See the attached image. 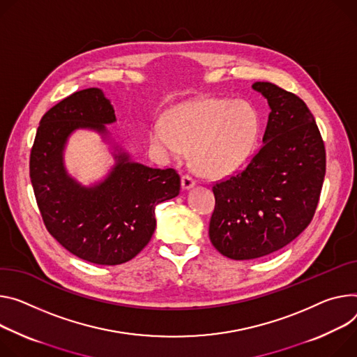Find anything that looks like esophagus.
I'll list each match as a JSON object with an SVG mask.
<instances>
[{
    "mask_svg": "<svg viewBox=\"0 0 357 357\" xmlns=\"http://www.w3.org/2000/svg\"><path fill=\"white\" fill-rule=\"evenodd\" d=\"M195 179H193L192 176H189V175H183L182 178H181V186H182V189L183 190H188V189H190V188H193L195 186Z\"/></svg>",
    "mask_w": 357,
    "mask_h": 357,
    "instance_id": "esophagus-1",
    "label": "esophagus"
}]
</instances>
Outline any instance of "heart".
Listing matches in <instances>:
<instances>
[{
	"label": "heart",
	"instance_id": "1",
	"mask_svg": "<svg viewBox=\"0 0 357 357\" xmlns=\"http://www.w3.org/2000/svg\"><path fill=\"white\" fill-rule=\"evenodd\" d=\"M259 135V115L243 101L204 98L176 107L152 126L151 144L167 156L192 149L195 168L209 178L235 174L249 159Z\"/></svg>",
	"mask_w": 357,
	"mask_h": 357
}]
</instances>
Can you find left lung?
I'll use <instances>...</instances> for the list:
<instances>
[{"instance_id":"8db88e82","label":"left lung","mask_w":357,"mask_h":357,"mask_svg":"<svg viewBox=\"0 0 357 357\" xmlns=\"http://www.w3.org/2000/svg\"><path fill=\"white\" fill-rule=\"evenodd\" d=\"M271 108L264 145L236 176L216 183L209 222L223 256L249 261L276 252L310 223L326 172V152L306 104L272 82H255Z\"/></svg>"}]
</instances>
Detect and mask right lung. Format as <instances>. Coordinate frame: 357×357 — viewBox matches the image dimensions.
Wrapping results in <instances>:
<instances>
[{
	"label": "right lung",
	"mask_w": 357,
	"mask_h": 357,
	"mask_svg": "<svg viewBox=\"0 0 357 357\" xmlns=\"http://www.w3.org/2000/svg\"><path fill=\"white\" fill-rule=\"evenodd\" d=\"M116 121L100 88L78 91L41 119L29 158V178L48 232L86 262L114 266L135 257L151 241L155 206L179 195L175 169H153L132 160L107 125ZM78 128L96 132L108 143L114 165L106 178L82 185L63 160L69 137Z\"/></svg>",
	"instance_id": "right-lung-1"
}]
</instances>
